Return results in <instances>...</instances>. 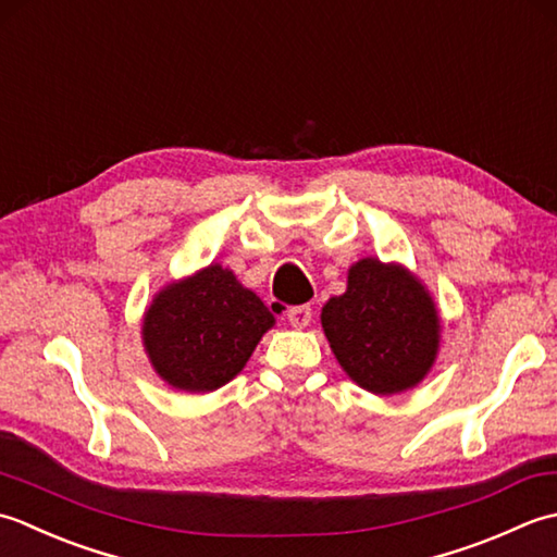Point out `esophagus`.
Listing matches in <instances>:
<instances>
[{
  "label": "esophagus",
  "mask_w": 557,
  "mask_h": 557,
  "mask_svg": "<svg viewBox=\"0 0 557 557\" xmlns=\"http://www.w3.org/2000/svg\"><path fill=\"white\" fill-rule=\"evenodd\" d=\"M288 322L295 329H305L312 322V308L310 305H300V308L288 310Z\"/></svg>",
  "instance_id": "34e87169"
}]
</instances>
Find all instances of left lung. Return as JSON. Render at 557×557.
<instances>
[{
	"instance_id": "left-lung-1",
	"label": "left lung",
	"mask_w": 557,
	"mask_h": 557,
	"mask_svg": "<svg viewBox=\"0 0 557 557\" xmlns=\"http://www.w3.org/2000/svg\"><path fill=\"white\" fill-rule=\"evenodd\" d=\"M320 320L338 366L377 396L418 387L440 354L435 298L399 262L358 259L348 269L346 293L324 302Z\"/></svg>"
}]
</instances>
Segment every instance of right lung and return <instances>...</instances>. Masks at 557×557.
Here are the masks:
<instances>
[{
	"mask_svg": "<svg viewBox=\"0 0 557 557\" xmlns=\"http://www.w3.org/2000/svg\"><path fill=\"white\" fill-rule=\"evenodd\" d=\"M276 317L228 267L170 281L141 320V344L168 387L209 394L240 372Z\"/></svg>",
	"mask_w": 557,
	"mask_h": 557,
	"instance_id": "right-lung-1",
	"label": "right lung"
}]
</instances>
